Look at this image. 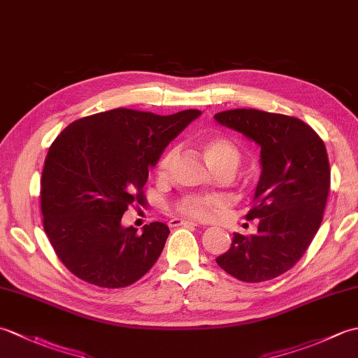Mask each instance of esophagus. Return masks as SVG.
I'll list each match as a JSON object with an SVG mask.
<instances>
[{
	"label": "esophagus",
	"instance_id": "1",
	"mask_svg": "<svg viewBox=\"0 0 358 358\" xmlns=\"http://www.w3.org/2000/svg\"><path fill=\"white\" fill-rule=\"evenodd\" d=\"M171 227H177V226H199L195 222H191V220H183V218H172L169 222Z\"/></svg>",
	"mask_w": 358,
	"mask_h": 358
}]
</instances>
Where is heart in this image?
Listing matches in <instances>:
<instances>
[{"label": "heart", "instance_id": "heart-1", "mask_svg": "<svg viewBox=\"0 0 358 358\" xmlns=\"http://www.w3.org/2000/svg\"><path fill=\"white\" fill-rule=\"evenodd\" d=\"M203 150L204 157H206L208 163L214 171L229 169L234 172L241 162V152L231 140L224 138V136H215V138L208 140L203 144ZM175 157H177V149L173 148L159 158L157 166L159 177H164L169 172ZM220 204H222V200L215 195H186L175 204V209L183 215L204 220L210 217L212 212L220 208Z\"/></svg>", "mask_w": 358, "mask_h": 358}]
</instances>
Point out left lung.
Instances as JSON below:
<instances>
[{
    "label": "left lung",
    "instance_id": "1",
    "mask_svg": "<svg viewBox=\"0 0 358 358\" xmlns=\"http://www.w3.org/2000/svg\"><path fill=\"white\" fill-rule=\"evenodd\" d=\"M215 120L260 146L262 175L246 220L258 232L234 234L217 264L240 281L262 283L289 271L322 224L331 186L324 143L299 118L257 109L215 113Z\"/></svg>",
    "mask_w": 358,
    "mask_h": 358
}]
</instances>
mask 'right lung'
Wrapping results in <instances>:
<instances>
[{
  "label": "right lung",
  "instance_id": "1",
  "mask_svg": "<svg viewBox=\"0 0 358 358\" xmlns=\"http://www.w3.org/2000/svg\"><path fill=\"white\" fill-rule=\"evenodd\" d=\"M200 115L196 109L157 115L120 108L73 121L57 136L41 175V214L53 250L73 275L117 289L155 264L169 227L154 222L138 234L121 226V217L144 204L149 169Z\"/></svg>",
  "mask_w": 358,
  "mask_h": 358
}]
</instances>
